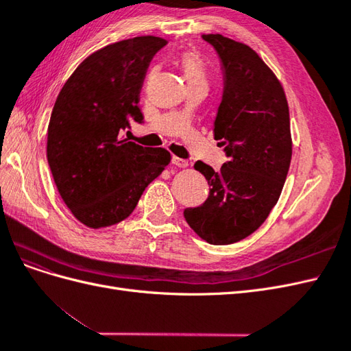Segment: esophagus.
Segmentation results:
<instances>
[{
	"mask_svg": "<svg viewBox=\"0 0 351 351\" xmlns=\"http://www.w3.org/2000/svg\"><path fill=\"white\" fill-rule=\"evenodd\" d=\"M173 164H174L176 167H178V168H186V167H189V161H187V159L178 158V156H174V158H173Z\"/></svg>",
	"mask_w": 351,
	"mask_h": 351,
	"instance_id": "obj_1",
	"label": "esophagus"
}]
</instances>
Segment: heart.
Segmentation results:
<instances>
[{"instance_id":"obj_1","label":"heart","mask_w":351,"mask_h":351,"mask_svg":"<svg viewBox=\"0 0 351 351\" xmlns=\"http://www.w3.org/2000/svg\"><path fill=\"white\" fill-rule=\"evenodd\" d=\"M180 64H182L187 84L206 83L208 80L206 62L200 57V54H197V52L195 51L184 52L182 58H180Z\"/></svg>"}]
</instances>
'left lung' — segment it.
I'll return each mask as SVG.
<instances>
[{"mask_svg":"<svg viewBox=\"0 0 351 351\" xmlns=\"http://www.w3.org/2000/svg\"><path fill=\"white\" fill-rule=\"evenodd\" d=\"M224 69V95L214 121L230 161L215 171L197 161L209 196L184 218L210 244H231L256 231L277 205L291 162L289 102L281 82L249 45L219 34L202 35Z\"/></svg>","mask_w":351,"mask_h":351,"instance_id":"8db88e82","label":"left lung"}]
</instances>
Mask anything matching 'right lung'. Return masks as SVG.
Listing matches in <instances>:
<instances>
[{
	"instance_id": "add662e5",
	"label": "right lung",
	"mask_w": 351,
	"mask_h": 351,
	"mask_svg": "<svg viewBox=\"0 0 351 351\" xmlns=\"http://www.w3.org/2000/svg\"><path fill=\"white\" fill-rule=\"evenodd\" d=\"M164 45L165 39L147 35L95 51L73 71L52 108L51 173L74 218L89 228L129 217L171 161L164 147H143L123 136L130 120H143L137 105L143 79Z\"/></svg>"
}]
</instances>
